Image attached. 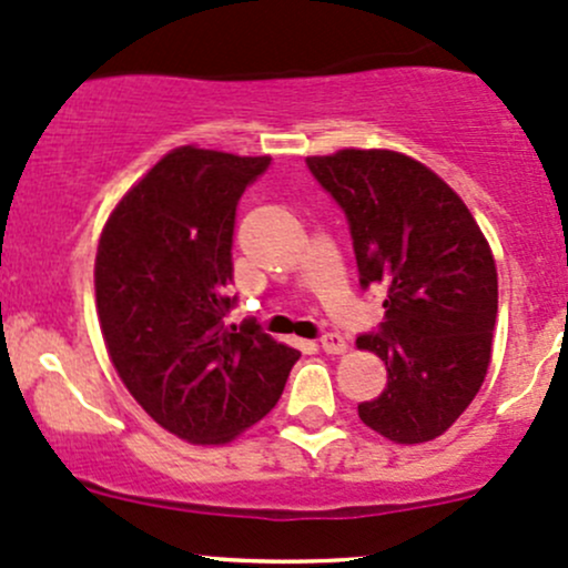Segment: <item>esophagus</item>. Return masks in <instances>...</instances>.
I'll return each mask as SVG.
<instances>
[{"instance_id": "esophagus-1", "label": "esophagus", "mask_w": 568, "mask_h": 568, "mask_svg": "<svg viewBox=\"0 0 568 568\" xmlns=\"http://www.w3.org/2000/svg\"><path fill=\"white\" fill-rule=\"evenodd\" d=\"M320 346L327 352V355H344V352L349 349V344L344 341V335H338V333H327L325 338L320 341Z\"/></svg>"}]
</instances>
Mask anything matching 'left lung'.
I'll use <instances>...</instances> for the list:
<instances>
[{
	"label": "left lung",
	"instance_id": "left-lung-1",
	"mask_svg": "<svg viewBox=\"0 0 568 568\" xmlns=\"http://www.w3.org/2000/svg\"><path fill=\"white\" fill-rule=\"evenodd\" d=\"M306 162L349 219L359 284L387 292L382 333L357 338L384 359L387 387L357 406L359 419L393 444L433 442L477 398L490 365V243L460 194L414 156L341 149Z\"/></svg>",
	"mask_w": 568,
	"mask_h": 568
}]
</instances>
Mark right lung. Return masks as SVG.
<instances>
[{
    "label": "right lung",
    "mask_w": 568,
    "mask_h": 568,
    "mask_svg": "<svg viewBox=\"0 0 568 568\" xmlns=\"http://www.w3.org/2000/svg\"><path fill=\"white\" fill-rule=\"evenodd\" d=\"M271 156L179 145L115 203L94 262L115 374L160 428L230 444L282 398L301 352L227 322L235 205Z\"/></svg>",
    "instance_id": "1"
}]
</instances>
